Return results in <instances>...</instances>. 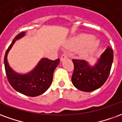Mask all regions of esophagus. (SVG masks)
Wrapping results in <instances>:
<instances>
[{"mask_svg": "<svg viewBox=\"0 0 122 122\" xmlns=\"http://www.w3.org/2000/svg\"><path fill=\"white\" fill-rule=\"evenodd\" d=\"M66 58H67V54H66V53H63V54L61 56V61H63L64 59Z\"/></svg>", "mask_w": 122, "mask_h": 122, "instance_id": "obj_1", "label": "esophagus"}]
</instances>
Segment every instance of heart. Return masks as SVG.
Here are the masks:
<instances>
[{
	"label": "heart",
	"instance_id": "b5f03b06",
	"mask_svg": "<svg viewBox=\"0 0 122 122\" xmlns=\"http://www.w3.org/2000/svg\"><path fill=\"white\" fill-rule=\"evenodd\" d=\"M99 44V40L93 38L92 35L82 34L69 39L65 44V48L70 50L78 49V54L83 57L93 52Z\"/></svg>",
	"mask_w": 122,
	"mask_h": 122
}]
</instances>
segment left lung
Here are the masks:
<instances>
[{
  "label": "left lung",
  "mask_w": 122,
  "mask_h": 122,
  "mask_svg": "<svg viewBox=\"0 0 122 122\" xmlns=\"http://www.w3.org/2000/svg\"><path fill=\"white\" fill-rule=\"evenodd\" d=\"M113 50L108 46L94 66L85 60L72 59L74 72L72 82L74 87L83 92H90L102 86L110 74L113 62Z\"/></svg>",
  "instance_id": "8db88e82"
}]
</instances>
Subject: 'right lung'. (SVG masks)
I'll return each mask as SVG.
<instances>
[{
	"instance_id": "obj_1",
	"label": "right lung",
	"mask_w": 122,
	"mask_h": 122,
	"mask_svg": "<svg viewBox=\"0 0 122 122\" xmlns=\"http://www.w3.org/2000/svg\"><path fill=\"white\" fill-rule=\"evenodd\" d=\"M25 35V32L17 35L7 49L4 56V66L10 84L17 92L29 97L42 95L48 90L53 80V72L59 63V59L54 61L42 59L35 69L27 74H21L15 72L10 66L7 57L15 42Z\"/></svg>"
}]
</instances>
